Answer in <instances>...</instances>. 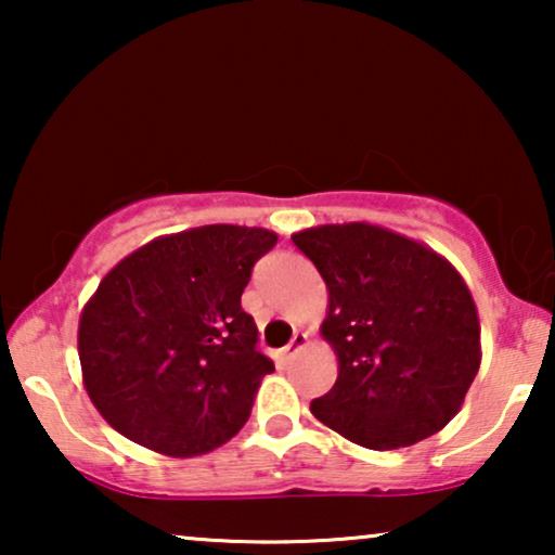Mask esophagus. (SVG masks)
<instances>
[{
	"mask_svg": "<svg viewBox=\"0 0 555 555\" xmlns=\"http://www.w3.org/2000/svg\"><path fill=\"white\" fill-rule=\"evenodd\" d=\"M306 346H308V333L298 331V333H295V336H293L291 344H287V346L283 348V359H285V361H287V359H293V356H295V353H300L302 348H306Z\"/></svg>",
	"mask_w": 555,
	"mask_h": 555,
	"instance_id": "esophagus-1",
	"label": "esophagus"
}]
</instances>
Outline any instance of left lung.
Returning <instances> with one entry per match:
<instances>
[{
	"mask_svg": "<svg viewBox=\"0 0 555 555\" xmlns=\"http://www.w3.org/2000/svg\"><path fill=\"white\" fill-rule=\"evenodd\" d=\"M293 242L321 272V336L338 378L310 412L366 450L422 442L454 420L480 369V318L454 264L369 222L321 224Z\"/></svg>",
	"mask_w": 555,
	"mask_h": 555,
	"instance_id": "left-lung-1",
	"label": "left lung"
}]
</instances>
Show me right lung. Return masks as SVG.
I'll list each match as a JSON object with an SVG mask.
<instances>
[{
	"mask_svg": "<svg viewBox=\"0 0 555 555\" xmlns=\"http://www.w3.org/2000/svg\"><path fill=\"white\" fill-rule=\"evenodd\" d=\"M262 227L207 224L124 257L80 313L82 386L113 429L169 457L237 435L275 371L240 306L253 264L275 247Z\"/></svg>",
	"mask_w": 555,
	"mask_h": 555,
	"instance_id": "obj_1",
	"label": "right lung"
}]
</instances>
